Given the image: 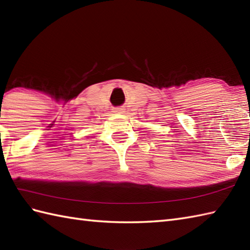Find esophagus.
I'll list each match as a JSON object with an SVG mask.
<instances>
[{
	"label": "esophagus",
	"mask_w": 250,
	"mask_h": 250,
	"mask_svg": "<svg viewBox=\"0 0 250 250\" xmlns=\"http://www.w3.org/2000/svg\"><path fill=\"white\" fill-rule=\"evenodd\" d=\"M124 109L122 108H115L114 109V113H116V114H120V113H124V111H122Z\"/></svg>",
	"instance_id": "esophagus-1"
}]
</instances>
